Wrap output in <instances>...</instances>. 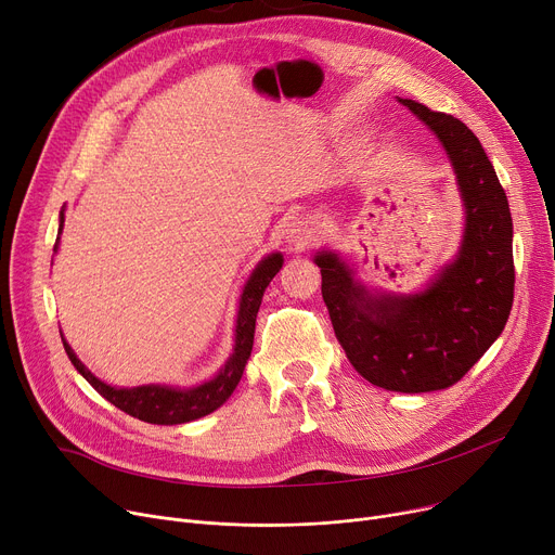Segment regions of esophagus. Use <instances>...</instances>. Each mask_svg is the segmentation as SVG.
<instances>
[{
	"mask_svg": "<svg viewBox=\"0 0 555 555\" xmlns=\"http://www.w3.org/2000/svg\"><path fill=\"white\" fill-rule=\"evenodd\" d=\"M315 240V225L309 219H293L286 225V242L293 248H307Z\"/></svg>",
	"mask_w": 555,
	"mask_h": 555,
	"instance_id": "esophagus-1",
	"label": "esophagus"
}]
</instances>
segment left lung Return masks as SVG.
Instances as JSON below:
<instances>
[{"mask_svg": "<svg viewBox=\"0 0 555 555\" xmlns=\"http://www.w3.org/2000/svg\"><path fill=\"white\" fill-rule=\"evenodd\" d=\"M443 143L466 208L460 253L414 296H372L332 250H320L322 300L349 363L389 392H435L464 378L502 334L513 307V221L506 192L470 129L401 98Z\"/></svg>", "mask_w": 555, "mask_h": 555, "instance_id": "1", "label": "left lung"}]
</instances>
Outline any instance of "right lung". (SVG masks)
I'll return each mask as SVG.
<instances>
[{
	"label": "right lung",
	"mask_w": 555,
	"mask_h": 555,
	"mask_svg": "<svg viewBox=\"0 0 555 555\" xmlns=\"http://www.w3.org/2000/svg\"><path fill=\"white\" fill-rule=\"evenodd\" d=\"M64 225V212H60V228L57 235L62 233ZM57 250V244L53 246ZM284 257L280 253L267 255L262 262L255 267L250 273L242 298H240V311H237V327H235V349L228 358L225 365L217 372V376L204 385L179 389L170 385H141V387H112L95 378L74 353L69 343L62 338L64 351H67L69 361L74 367L89 380V385L98 395L105 397L112 405L122 410L129 416H137L145 423H156V426H177V423H188L194 418H202L210 412H215L219 405L225 403V399L233 395L237 387L246 361L253 351V336H255V318L262 305V296L269 286V282L278 275L282 269Z\"/></svg>",
	"instance_id": "right-lung-1"
}]
</instances>
